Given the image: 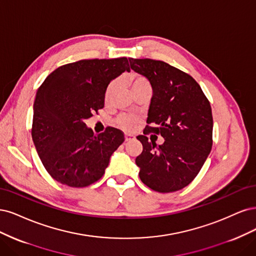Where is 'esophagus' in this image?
I'll use <instances>...</instances> for the list:
<instances>
[{"instance_id":"34e87169","label":"esophagus","mask_w":256,"mask_h":256,"mask_svg":"<svg viewBox=\"0 0 256 256\" xmlns=\"http://www.w3.org/2000/svg\"><path fill=\"white\" fill-rule=\"evenodd\" d=\"M134 137L130 135V134H126V142H130V140H133Z\"/></svg>"}]
</instances>
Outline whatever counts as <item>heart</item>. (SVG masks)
<instances>
[{
  "instance_id": "heart-1",
  "label": "heart",
  "mask_w": 256,
  "mask_h": 256,
  "mask_svg": "<svg viewBox=\"0 0 256 256\" xmlns=\"http://www.w3.org/2000/svg\"><path fill=\"white\" fill-rule=\"evenodd\" d=\"M128 85L132 89V92H138V90L142 89V88H146V87H150V83L149 80H148L144 76H140V74H130V78H128ZM118 87V83L116 80H112L110 82V83L108 84V86H107L106 90H105V101L108 102L114 92H116V89ZM117 122L118 124L126 130H134L137 128L138 126V119L133 117V116H130V114H120V116L118 117L117 119Z\"/></svg>"
}]
</instances>
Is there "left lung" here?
<instances>
[{
	"label": "left lung",
	"instance_id": "obj_1",
	"mask_svg": "<svg viewBox=\"0 0 256 256\" xmlns=\"http://www.w3.org/2000/svg\"><path fill=\"white\" fill-rule=\"evenodd\" d=\"M130 68L149 80L153 89L144 135L136 158L142 183L158 192H173L201 170L212 146V114L200 85L180 69L162 60L128 58ZM160 134L158 146L145 136Z\"/></svg>",
	"mask_w": 256,
	"mask_h": 256
}]
</instances>
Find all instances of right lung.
Listing matches in <instances>:
<instances>
[{
    "label": "right lung",
    "mask_w": 256,
    "mask_h": 256,
    "mask_svg": "<svg viewBox=\"0 0 256 256\" xmlns=\"http://www.w3.org/2000/svg\"><path fill=\"white\" fill-rule=\"evenodd\" d=\"M126 57L83 60L54 70L38 88L32 138L46 170L69 187H86L100 180L112 154L124 142L118 128L94 135L85 120L104 107L105 90L122 72Z\"/></svg>",
    "instance_id": "add662e5"
}]
</instances>
